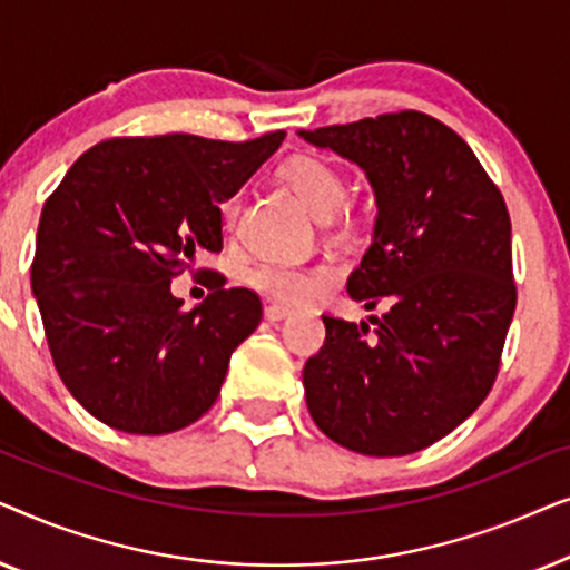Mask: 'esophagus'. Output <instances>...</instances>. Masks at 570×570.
Segmentation results:
<instances>
[{
	"label": "esophagus",
	"instance_id": "1",
	"mask_svg": "<svg viewBox=\"0 0 570 570\" xmlns=\"http://www.w3.org/2000/svg\"><path fill=\"white\" fill-rule=\"evenodd\" d=\"M287 316H293V311L287 306H279V303H267V306H264V318H267V322H283Z\"/></svg>",
	"mask_w": 570,
	"mask_h": 570
}]
</instances>
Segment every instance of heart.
Masks as SVG:
<instances>
[{
    "label": "heart",
    "mask_w": 570,
    "mask_h": 570,
    "mask_svg": "<svg viewBox=\"0 0 570 570\" xmlns=\"http://www.w3.org/2000/svg\"><path fill=\"white\" fill-rule=\"evenodd\" d=\"M283 181L298 194L303 207L316 220H330L345 205V178L322 158L301 155V158L287 160L283 166ZM220 209L225 225L233 228L238 217V197L225 199ZM244 279L256 293L267 295L272 301L306 306L332 285V272L326 267H298V264L285 262H256L246 269Z\"/></svg>",
    "instance_id": "obj_1"
}]
</instances>
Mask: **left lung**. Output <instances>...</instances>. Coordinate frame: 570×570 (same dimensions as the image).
Instances as JSON below:
<instances>
[{
    "mask_svg": "<svg viewBox=\"0 0 570 570\" xmlns=\"http://www.w3.org/2000/svg\"><path fill=\"white\" fill-rule=\"evenodd\" d=\"M298 135L368 176L379 217L347 293L384 308L373 330L322 316L324 347L303 368L308 412L357 454H415L464 423L501 368L517 308L503 194L472 147L428 114Z\"/></svg>",
    "mask_w": 570,
    "mask_h": 570,
    "instance_id": "obj_1",
    "label": "left lung"
}]
</instances>
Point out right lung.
<instances>
[{"mask_svg":"<svg viewBox=\"0 0 570 570\" xmlns=\"http://www.w3.org/2000/svg\"><path fill=\"white\" fill-rule=\"evenodd\" d=\"M283 139V129L246 142L114 137L82 153L46 199L30 287L57 373L100 423L160 435L215 404L262 301L210 272L213 293L186 311L170 279L194 272L202 252H223L220 202Z\"/></svg>","mask_w":570,"mask_h":570,"instance_id":"obj_1","label":"right lung"}]
</instances>
